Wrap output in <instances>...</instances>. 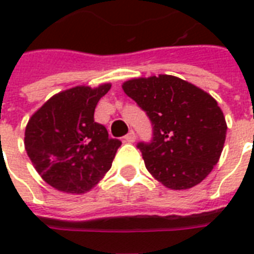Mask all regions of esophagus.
<instances>
[{
	"label": "esophagus",
	"instance_id": "34e87169",
	"mask_svg": "<svg viewBox=\"0 0 254 254\" xmlns=\"http://www.w3.org/2000/svg\"><path fill=\"white\" fill-rule=\"evenodd\" d=\"M124 138H125V141H127V142L133 143L135 141V133L133 130H130L127 135H125V137H124Z\"/></svg>",
	"mask_w": 254,
	"mask_h": 254
}]
</instances>
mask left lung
I'll return each instance as SVG.
<instances>
[{"label": "left lung", "instance_id": "obj_1", "mask_svg": "<svg viewBox=\"0 0 254 254\" xmlns=\"http://www.w3.org/2000/svg\"><path fill=\"white\" fill-rule=\"evenodd\" d=\"M123 89L153 124V141L137 145L147 171L179 191L205 179L219 162L227 135L216 100L173 75L130 79Z\"/></svg>", "mask_w": 254, "mask_h": 254}]
</instances>
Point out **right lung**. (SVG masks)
Here are the masks:
<instances>
[{
    "label": "right lung",
    "mask_w": 254,
    "mask_h": 254,
    "mask_svg": "<svg viewBox=\"0 0 254 254\" xmlns=\"http://www.w3.org/2000/svg\"><path fill=\"white\" fill-rule=\"evenodd\" d=\"M77 85L49 99L26 125L25 149L42 179L58 191L84 193L109 171L121 141L95 123L99 100L111 89Z\"/></svg>",
    "instance_id": "right-lung-1"
}]
</instances>
